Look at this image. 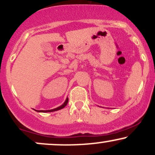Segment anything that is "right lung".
Returning a JSON list of instances; mask_svg holds the SVG:
<instances>
[{"label": "right lung", "mask_w": 155, "mask_h": 155, "mask_svg": "<svg viewBox=\"0 0 155 155\" xmlns=\"http://www.w3.org/2000/svg\"><path fill=\"white\" fill-rule=\"evenodd\" d=\"M68 102V98H66V100H65V102H64V104L63 105H61V106H59V107L56 108H54V109H51V110H40V111H38V110H35V111H38V112H44V113H46V112H52V111H58V110H60L62 109V108H63L65 107V106H66Z\"/></svg>", "instance_id": "obj_1"}]
</instances>
